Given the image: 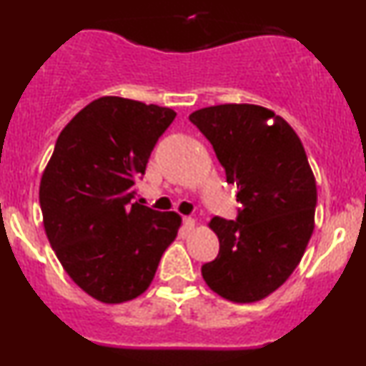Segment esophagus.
I'll list each match as a JSON object with an SVG mask.
<instances>
[{"instance_id":"1","label":"esophagus","mask_w":366,"mask_h":366,"mask_svg":"<svg viewBox=\"0 0 366 366\" xmlns=\"http://www.w3.org/2000/svg\"><path fill=\"white\" fill-rule=\"evenodd\" d=\"M184 227H186L187 230H192L196 227V220L192 217H184Z\"/></svg>"}]
</instances>
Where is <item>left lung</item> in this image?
<instances>
[{
  "instance_id": "left-lung-1",
  "label": "left lung",
  "mask_w": 366,
  "mask_h": 366,
  "mask_svg": "<svg viewBox=\"0 0 366 366\" xmlns=\"http://www.w3.org/2000/svg\"><path fill=\"white\" fill-rule=\"evenodd\" d=\"M189 120L212 142L241 203L237 220H209L220 251L201 275L224 300L262 301L291 277L315 229L317 182L303 142L258 104H217Z\"/></svg>"
}]
</instances>
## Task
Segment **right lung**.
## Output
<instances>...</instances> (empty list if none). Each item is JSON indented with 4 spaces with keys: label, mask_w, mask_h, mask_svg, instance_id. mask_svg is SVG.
Segmentation results:
<instances>
[{
    "label": "right lung",
    "mask_w": 366,
    "mask_h": 366,
    "mask_svg": "<svg viewBox=\"0 0 366 366\" xmlns=\"http://www.w3.org/2000/svg\"><path fill=\"white\" fill-rule=\"evenodd\" d=\"M175 113L119 96L84 107L58 136L43 172L46 236L84 292L107 305L141 296L182 218L130 203L158 137Z\"/></svg>",
    "instance_id": "1"
}]
</instances>
